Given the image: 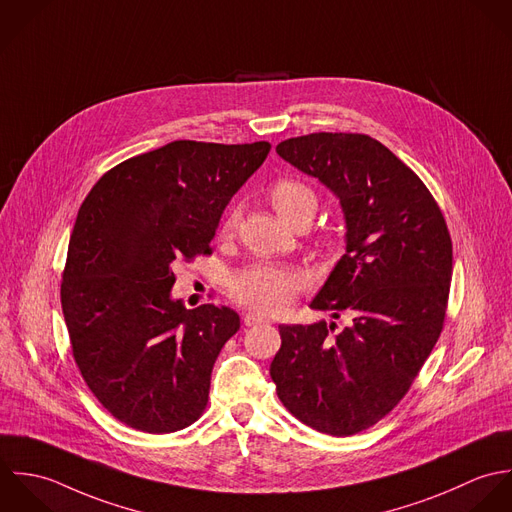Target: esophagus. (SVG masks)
<instances>
[{
	"instance_id": "34e87169",
	"label": "esophagus",
	"mask_w": 512,
	"mask_h": 512,
	"mask_svg": "<svg viewBox=\"0 0 512 512\" xmlns=\"http://www.w3.org/2000/svg\"><path fill=\"white\" fill-rule=\"evenodd\" d=\"M243 322H245V326H257V324H267L269 318L263 316V314H259V312H247V314L243 316Z\"/></svg>"
}]
</instances>
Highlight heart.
<instances>
[{
  "label": "heart",
  "instance_id": "heart-1",
  "mask_svg": "<svg viewBox=\"0 0 512 512\" xmlns=\"http://www.w3.org/2000/svg\"><path fill=\"white\" fill-rule=\"evenodd\" d=\"M269 200L279 213V217L289 225H295L297 221L307 217L312 219L318 205L312 188L305 182L293 178L277 180L269 190ZM235 223L237 213L229 211L223 219L221 231H231ZM303 285L305 279L295 269L257 263L233 273L229 281V291L231 297L245 307L257 308L263 312H277L287 307L299 295Z\"/></svg>",
  "mask_w": 512,
  "mask_h": 512
}]
</instances>
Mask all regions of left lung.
I'll list each match as a JSON object with an SVG mask.
<instances>
[{
    "mask_svg": "<svg viewBox=\"0 0 512 512\" xmlns=\"http://www.w3.org/2000/svg\"><path fill=\"white\" fill-rule=\"evenodd\" d=\"M277 154L340 200L346 253L310 308L346 312L352 326L281 324L269 372L297 419L348 437L396 408L431 354L449 299L451 235L419 176L366 134L314 132Z\"/></svg>",
    "mask_w": 512,
    "mask_h": 512,
    "instance_id": "1",
    "label": "left lung"
}]
</instances>
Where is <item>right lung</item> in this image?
Wrapping results in <instances>:
<instances>
[{"label": "right lung", "instance_id": "1", "mask_svg": "<svg viewBox=\"0 0 512 512\" xmlns=\"http://www.w3.org/2000/svg\"><path fill=\"white\" fill-rule=\"evenodd\" d=\"M269 150L176 140L108 170L81 205L61 307L83 380L120 423L172 433L204 413L239 314L174 301V267L211 253L225 205Z\"/></svg>", "mask_w": 512, "mask_h": 512}]
</instances>
